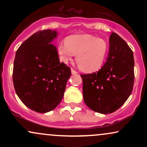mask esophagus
<instances>
[{"label":"esophagus","mask_w":147,"mask_h":147,"mask_svg":"<svg viewBox=\"0 0 147 147\" xmlns=\"http://www.w3.org/2000/svg\"><path fill=\"white\" fill-rule=\"evenodd\" d=\"M71 73L72 75H76V74H77V72L75 70H73V69H71Z\"/></svg>","instance_id":"1"}]
</instances>
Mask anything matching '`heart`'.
Instances as JSON below:
<instances>
[{
    "mask_svg": "<svg viewBox=\"0 0 147 147\" xmlns=\"http://www.w3.org/2000/svg\"><path fill=\"white\" fill-rule=\"evenodd\" d=\"M109 48V43L105 39L86 34L67 37L65 42H59L57 45L56 50L61 62L68 63L76 55L79 69L92 72L102 68Z\"/></svg>",
    "mask_w": 147,
    "mask_h": 147,
    "instance_id": "b5f03b06",
    "label": "heart"
}]
</instances>
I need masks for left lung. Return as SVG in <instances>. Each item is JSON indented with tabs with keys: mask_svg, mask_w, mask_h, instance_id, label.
<instances>
[{
	"mask_svg": "<svg viewBox=\"0 0 147 147\" xmlns=\"http://www.w3.org/2000/svg\"><path fill=\"white\" fill-rule=\"evenodd\" d=\"M134 65L131 49L113 32L109 38V55L102 68L97 72L81 75L86 106L102 114L111 113L119 109L132 92Z\"/></svg>",
	"mask_w": 147,
	"mask_h": 147,
	"instance_id": "obj_1",
	"label": "left lung"
}]
</instances>
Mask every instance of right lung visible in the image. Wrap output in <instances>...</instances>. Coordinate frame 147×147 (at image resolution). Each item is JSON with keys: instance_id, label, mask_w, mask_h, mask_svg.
<instances>
[{"instance_id": "right-lung-1", "label": "right lung", "mask_w": 147, "mask_h": 147, "mask_svg": "<svg viewBox=\"0 0 147 147\" xmlns=\"http://www.w3.org/2000/svg\"><path fill=\"white\" fill-rule=\"evenodd\" d=\"M56 30L38 31L25 40L16 52L13 83L16 94L27 107L45 113L62 100L70 68L61 63L52 42Z\"/></svg>"}]
</instances>
